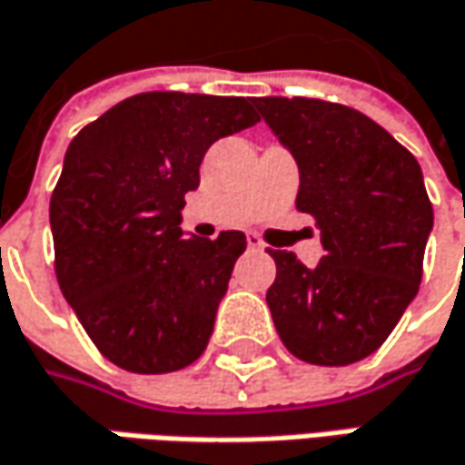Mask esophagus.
I'll use <instances>...</instances> for the list:
<instances>
[{"mask_svg":"<svg viewBox=\"0 0 465 465\" xmlns=\"http://www.w3.org/2000/svg\"><path fill=\"white\" fill-rule=\"evenodd\" d=\"M247 244H250V250H265V244H262L258 233H247Z\"/></svg>","mask_w":465,"mask_h":465,"instance_id":"34e87169","label":"esophagus"}]
</instances>
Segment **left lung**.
<instances>
[{
  "mask_svg": "<svg viewBox=\"0 0 465 465\" xmlns=\"http://www.w3.org/2000/svg\"><path fill=\"white\" fill-rule=\"evenodd\" d=\"M255 107L297 160V210L313 215L326 252L305 268L294 252L268 250L276 331L305 363H358L392 334L421 284L434 226L421 165L369 115L337 102L258 96Z\"/></svg>",
  "mask_w": 465,
  "mask_h": 465,
  "instance_id": "1",
  "label": "left lung"
}]
</instances>
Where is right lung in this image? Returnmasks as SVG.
Returning a JSON list of instances; mask_svg holds the SVG:
<instances>
[{"instance_id":"right-lung-1","label":"right lung","mask_w":465,"mask_h":465,"mask_svg":"<svg viewBox=\"0 0 465 465\" xmlns=\"http://www.w3.org/2000/svg\"><path fill=\"white\" fill-rule=\"evenodd\" d=\"M250 96L147 92L84 125L52 192L54 271L96 350L134 373L205 352L242 232L183 236V194L213 142L258 124Z\"/></svg>"}]
</instances>
